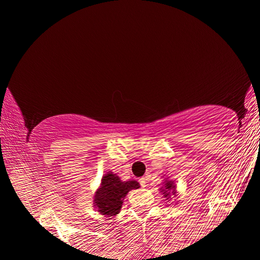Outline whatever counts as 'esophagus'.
Here are the masks:
<instances>
[{"mask_svg":"<svg viewBox=\"0 0 260 260\" xmlns=\"http://www.w3.org/2000/svg\"><path fill=\"white\" fill-rule=\"evenodd\" d=\"M139 182H140V184H141V187H142V188H144V187H146L147 186V179L146 178H140L139 179Z\"/></svg>","mask_w":260,"mask_h":260,"instance_id":"obj_1","label":"esophagus"}]
</instances>
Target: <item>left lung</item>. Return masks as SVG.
Listing matches in <instances>:
<instances>
[{
  "mask_svg": "<svg viewBox=\"0 0 260 260\" xmlns=\"http://www.w3.org/2000/svg\"><path fill=\"white\" fill-rule=\"evenodd\" d=\"M160 192L164 195L166 201H171V196H177V184L173 180H170L169 178L164 180V186L160 188Z\"/></svg>",
  "mask_w": 260,
  "mask_h": 260,
  "instance_id": "obj_1",
  "label": "left lung"
}]
</instances>
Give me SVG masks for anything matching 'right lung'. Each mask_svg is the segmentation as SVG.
<instances>
[{
    "label": "right lung",
    "instance_id": "add662e5",
    "mask_svg": "<svg viewBox=\"0 0 260 260\" xmlns=\"http://www.w3.org/2000/svg\"><path fill=\"white\" fill-rule=\"evenodd\" d=\"M139 188L140 184L135 180L122 181L117 174L108 172L103 175L100 187L95 191V209L105 217H114L120 212L122 201L128 191Z\"/></svg>",
    "mask_w": 260,
    "mask_h": 260
}]
</instances>
